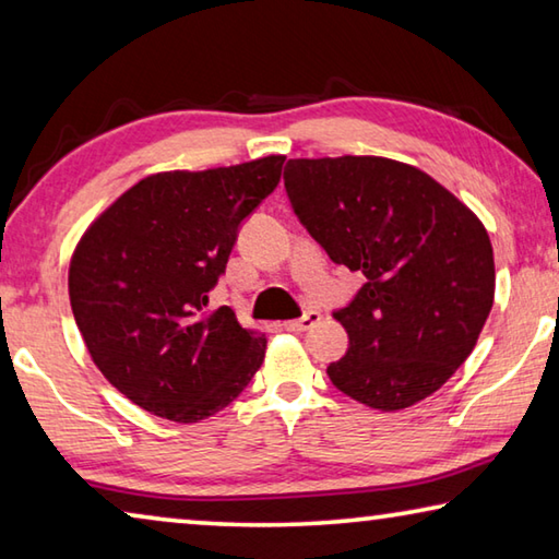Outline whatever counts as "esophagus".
I'll return each instance as SVG.
<instances>
[{
  "mask_svg": "<svg viewBox=\"0 0 559 559\" xmlns=\"http://www.w3.org/2000/svg\"><path fill=\"white\" fill-rule=\"evenodd\" d=\"M320 320V310H316V308H310V310H306V313H302L300 318H296V320H288V323H283V328L286 330H293V333H302V330H310L313 328L316 323Z\"/></svg>",
  "mask_w": 559,
  "mask_h": 559,
  "instance_id": "obj_1",
  "label": "esophagus"
}]
</instances>
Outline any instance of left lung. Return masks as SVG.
<instances>
[{"label":"left lung","mask_w":559,"mask_h":559,"mask_svg":"<svg viewBox=\"0 0 559 559\" xmlns=\"http://www.w3.org/2000/svg\"><path fill=\"white\" fill-rule=\"evenodd\" d=\"M293 212L330 261L365 276L335 310L340 392L380 412L427 400L466 362L493 308V246L447 187L386 157L288 159Z\"/></svg>","instance_id":"8db88e82"}]
</instances>
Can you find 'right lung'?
<instances>
[{
	"label": "right lung",
	"instance_id": "right-lung-1",
	"mask_svg": "<svg viewBox=\"0 0 559 559\" xmlns=\"http://www.w3.org/2000/svg\"><path fill=\"white\" fill-rule=\"evenodd\" d=\"M283 155L159 173L118 197L83 234L69 296L103 377L145 412L194 424L249 386L266 335L210 310L241 222L278 187Z\"/></svg>",
	"mask_w": 559,
	"mask_h": 559
}]
</instances>
